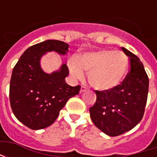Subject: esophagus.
<instances>
[{
	"mask_svg": "<svg viewBox=\"0 0 157 157\" xmlns=\"http://www.w3.org/2000/svg\"><path fill=\"white\" fill-rule=\"evenodd\" d=\"M87 90H88V88L86 87V86H82V87H81V92H86V91H87Z\"/></svg>",
	"mask_w": 157,
	"mask_h": 157,
	"instance_id": "esophagus-1",
	"label": "esophagus"
}]
</instances>
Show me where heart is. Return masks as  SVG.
I'll list each match as a JSON object with an SVG mask.
<instances>
[{
  "mask_svg": "<svg viewBox=\"0 0 157 157\" xmlns=\"http://www.w3.org/2000/svg\"><path fill=\"white\" fill-rule=\"evenodd\" d=\"M128 67V59L122 51L100 49L80 55L76 59H71L68 68L75 79H82L88 73L90 84L99 91L117 87L124 78Z\"/></svg>",
  "mask_w": 157,
  "mask_h": 157,
  "instance_id": "b5f03b06",
  "label": "heart"
}]
</instances>
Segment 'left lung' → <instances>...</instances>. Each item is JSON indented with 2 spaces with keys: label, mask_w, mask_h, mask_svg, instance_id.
Listing matches in <instances>:
<instances>
[{
  "label": "left lung",
  "mask_w": 157,
  "mask_h": 157,
  "mask_svg": "<svg viewBox=\"0 0 157 157\" xmlns=\"http://www.w3.org/2000/svg\"><path fill=\"white\" fill-rule=\"evenodd\" d=\"M130 61V71L117 87L95 91L97 101L90 108V116L98 128L109 136L130 130L143 118L149 89L148 75L140 59L122 48Z\"/></svg>",
  "instance_id": "8db88e82"
}]
</instances>
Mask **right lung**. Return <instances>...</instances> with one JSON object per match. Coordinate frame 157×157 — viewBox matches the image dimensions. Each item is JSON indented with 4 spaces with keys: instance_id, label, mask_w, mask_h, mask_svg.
Returning <instances> with one entry per match:
<instances>
[{
    "instance_id": "right-lung-1",
    "label": "right lung",
    "mask_w": 157,
    "mask_h": 157,
    "mask_svg": "<svg viewBox=\"0 0 157 157\" xmlns=\"http://www.w3.org/2000/svg\"><path fill=\"white\" fill-rule=\"evenodd\" d=\"M69 44L59 40H46L27 48L13 68L10 82V102L19 121L32 129L51 125L69 99L77 95L81 86L65 82L69 75L66 64L48 74L40 65L42 56L55 51L68 53Z\"/></svg>"
}]
</instances>
